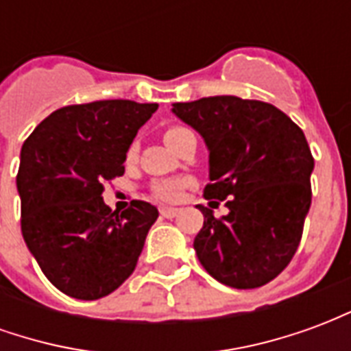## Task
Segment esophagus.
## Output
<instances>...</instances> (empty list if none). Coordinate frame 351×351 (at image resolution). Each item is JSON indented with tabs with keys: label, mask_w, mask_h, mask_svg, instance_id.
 Returning <instances> with one entry per match:
<instances>
[{
	"label": "esophagus",
	"mask_w": 351,
	"mask_h": 351,
	"mask_svg": "<svg viewBox=\"0 0 351 351\" xmlns=\"http://www.w3.org/2000/svg\"><path fill=\"white\" fill-rule=\"evenodd\" d=\"M160 213L163 218H175L176 214L180 213V210H178V208H173V206H163Z\"/></svg>",
	"instance_id": "1"
}]
</instances>
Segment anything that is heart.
I'll return each instance as SVG.
<instances>
[{
    "label": "heart",
    "instance_id": "obj_1",
    "mask_svg": "<svg viewBox=\"0 0 351 351\" xmlns=\"http://www.w3.org/2000/svg\"><path fill=\"white\" fill-rule=\"evenodd\" d=\"M184 131L188 130H184V128H169L165 131V141L169 143L171 138L180 135ZM135 152H137V146L133 145L130 148V152H128V158H133ZM186 184H188L186 180H163V182L154 184V195L161 199V201H176V199L182 195V190L186 188Z\"/></svg>",
    "mask_w": 351,
    "mask_h": 351
}]
</instances>
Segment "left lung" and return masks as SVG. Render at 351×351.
Here are the masks:
<instances>
[{
	"label": "left lung",
	"instance_id": "8db88e82",
	"mask_svg": "<svg viewBox=\"0 0 351 351\" xmlns=\"http://www.w3.org/2000/svg\"><path fill=\"white\" fill-rule=\"evenodd\" d=\"M171 110L208 148L205 197L228 199L221 218L199 206L197 259L226 286H265L293 258L312 201L314 158L304 133L280 108L235 95L173 103Z\"/></svg>",
	"mask_w": 351,
	"mask_h": 351
}]
</instances>
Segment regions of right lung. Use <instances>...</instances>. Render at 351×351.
Wrapping results in <instances>:
<instances>
[{
	"label": "right lung",
	"mask_w": 351,
	"mask_h": 351,
	"mask_svg": "<svg viewBox=\"0 0 351 351\" xmlns=\"http://www.w3.org/2000/svg\"><path fill=\"white\" fill-rule=\"evenodd\" d=\"M156 110L158 103L128 99L58 108L22 146V237L45 276L69 297L101 299L135 271L158 208L133 201L116 214L101 193L123 175L125 154Z\"/></svg>",
	"instance_id": "right-lung-1"
}]
</instances>
